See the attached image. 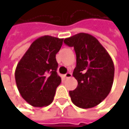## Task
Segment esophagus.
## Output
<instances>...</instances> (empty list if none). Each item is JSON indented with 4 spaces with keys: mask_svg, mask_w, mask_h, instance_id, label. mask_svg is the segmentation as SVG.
I'll use <instances>...</instances> for the list:
<instances>
[{
    "mask_svg": "<svg viewBox=\"0 0 129 129\" xmlns=\"http://www.w3.org/2000/svg\"><path fill=\"white\" fill-rule=\"evenodd\" d=\"M64 77H65L66 79H67V78H70V77H72V74H71L70 72H67V73H66V74L64 75Z\"/></svg>",
    "mask_w": 129,
    "mask_h": 129,
    "instance_id": "1",
    "label": "esophagus"
}]
</instances>
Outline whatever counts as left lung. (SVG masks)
Returning <instances> with one entry per match:
<instances>
[{"label": "left lung", "mask_w": 129, "mask_h": 129, "mask_svg": "<svg viewBox=\"0 0 129 129\" xmlns=\"http://www.w3.org/2000/svg\"><path fill=\"white\" fill-rule=\"evenodd\" d=\"M64 43L74 47L77 64L73 77L78 85L69 92L72 102L81 108H90L101 103L111 92L114 64L106 49L96 38L79 33L67 38Z\"/></svg>", "instance_id": "8db88e82"}]
</instances>
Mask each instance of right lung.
I'll list each match as a JSON object with an SVG mask.
<instances>
[{
	"label": "right lung",
	"instance_id": "1",
	"mask_svg": "<svg viewBox=\"0 0 129 129\" xmlns=\"http://www.w3.org/2000/svg\"><path fill=\"white\" fill-rule=\"evenodd\" d=\"M63 39L51 36L38 38L18 63L15 79L22 98L34 107L51 104L62 82L57 72L56 54Z\"/></svg>",
	"mask_w": 129,
	"mask_h": 129
}]
</instances>
